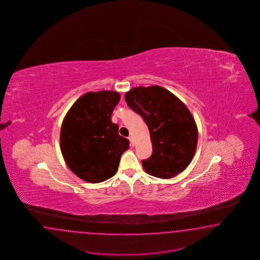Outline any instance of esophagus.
<instances>
[{"instance_id": "obj_1", "label": "esophagus", "mask_w": 260, "mask_h": 260, "mask_svg": "<svg viewBox=\"0 0 260 260\" xmlns=\"http://www.w3.org/2000/svg\"><path fill=\"white\" fill-rule=\"evenodd\" d=\"M128 140L131 141V145L134 146V137H133V136H129V137H128Z\"/></svg>"}]
</instances>
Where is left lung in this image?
I'll return each instance as SVG.
<instances>
[{"instance_id": "8db88e82", "label": "left lung", "mask_w": 260, "mask_h": 260, "mask_svg": "<svg viewBox=\"0 0 260 260\" xmlns=\"http://www.w3.org/2000/svg\"><path fill=\"white\" fill-rule=\"evenodd\" d=\"M125 99L150 131L152 154L142 161L144 170L165 179L181 173L192 160L198 137L196 121L186 105L159 86L134 87Z\"/></svg>"}]
</instances>
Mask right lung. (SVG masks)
<instances>
[{"label":"right lung","mask_w":260,"mask_h":260,"mask_svg":"<svg viewBox=\"0 0 260 260\" xmlns=\"http://www.w3.org/2000/svg\"><path fill=\"white\" fill-rule=\"evenodd\" d=\"M120 101L116 91L87 92L72 105L63 119L60 147L71 172L89 183H100L118 170L129 141L120 136L111 114Z\"/></svg>","instance_id":"1"}]
</instances>
